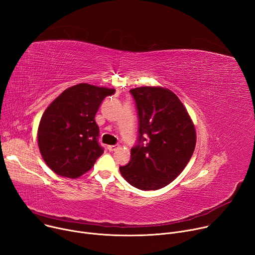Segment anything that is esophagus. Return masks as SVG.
Segmentation results:
<instances>
[{
  "label": "esophagus",
  "mask_w": 255,
  "mask_h": 255,
  "mask_svg": "<svg viewBox=\"0 0 255 255\" xmlns=\"http://www.w3.org/2000/svg\"><path fill=\"white\" fill-rule=\"evenodd\" d=\"M117 148H118L117 145H109V146H108V149H109L110 151H114V150H116Z\"/></svg>",
  "instance_id": "34e87169"
}]
</instances>
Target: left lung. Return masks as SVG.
Segmentation results:
<instances>
[{
  "mask_svg": "<svg viewBox=\"0 0 255 255\" xmlns=\"http://www.w3.org/2000/svg\"><path fill=\"white\" fill-rule=\"evenodd\" d=\"M138 115L137 144L124 179L140 190L167 186L185 169L196 143L195 128L187 110L173 91L142 86L130 90Z\"/></svg>",
  "mask_w": 255,
  "mask_h": 255,
  "instance_id": "8db88e82",
  "label": "left lung"
}]
</instances>
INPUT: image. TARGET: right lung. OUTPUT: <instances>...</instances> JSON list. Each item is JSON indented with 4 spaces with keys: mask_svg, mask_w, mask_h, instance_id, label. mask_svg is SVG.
Here are the masks:
<instances>
[{
    "mask_svg": "<svg viewBox=\"0 0 255 255\" xmlns=\"http://www.w3.org/2000/svg\"><path fill=\"white\" fill-rule=\"evenodd\" d=\"M115 89L79 83L65 89L44 111L37 130L39 151L57 175L75 179L103 154L96 114Z\"/></svg>",
    "mask_w": 255,
    "mask_h": 255,
    "instance_id": "add662e5",
    "label": "right lung"
}]
</instances>
